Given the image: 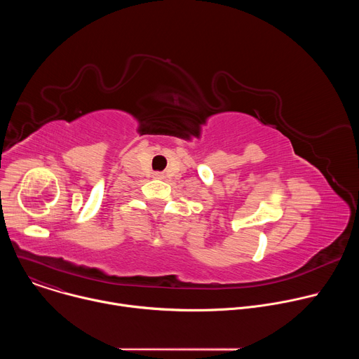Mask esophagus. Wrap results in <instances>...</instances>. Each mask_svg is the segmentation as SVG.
Listing matches in <instances>:
<instances>
[{"instance_id": "obj_1", "label": "esophagus", "mask_w": 359, "mask_h": 359, "mask_svg": "<svg viewBox=\"0 0 359 359\" xmlns=\"http://www.w3.org/2000/svg\"><path fill=\"white\" fill-rule=\"evenodd\" d=\"M153 177H155V179H163V175L162 173H155V175H153Z\"/></svg>"}]
</instances>
